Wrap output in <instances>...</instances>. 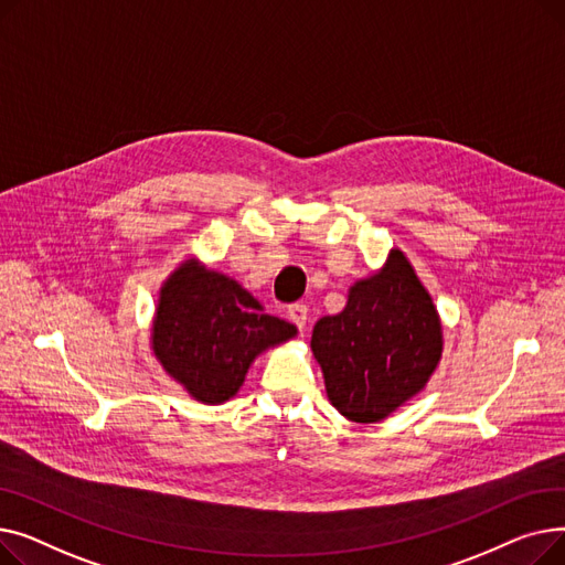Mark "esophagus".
<instances>
[{
    "instance_id": "obj_1",
    "label": "esophagus",
    "mask_w": 565,
    "mask_h": 565,
    "mask_svg": "<svg viewBox=\"0 0 565 565\" xmlns=\"http://www.w3.org/2000/svg\"><path fill=\"white\" fill-rule=\"evenodd\" d=\"M307 305H290L288 307V318L295 322V324H298V330L302 332L305 330V324H307Z\"/></svg>"
}]
</instances>
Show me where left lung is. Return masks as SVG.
<instances>
[{"mask_svg": "<svg viewBox=\"0 0 565 565\" xmlns=\"http://www.w3.org/2000/svg\"><path fill=\"white\" fill-rule=\"evenodd\" d=\"M433 298L401 249L375 275L350 286L348 305L311 334L330 403L354 424L387 419L417 396L441 360Z\"/></svg>", "mask_w": 565, "mask_h": 565, "instance_id": "obj_1", "label": "left lung"}]
</instances>
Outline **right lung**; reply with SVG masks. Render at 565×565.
<instances>
[{"label":"right lung","mask_w":565,"mask_h":565,"mask_svg":"<svg viewBox=\"0 0 565 565\" xmlns=\"http://www.w3.org/2000/svg\"><path fill=\"white\" fill-rule=\"evenodd\" d=\"M295 334V324L265 313L235 279L185 260L162 284L151 343L167 375L194 401L220 405L243 387L260 352Z\"/></svg>","instance_id":"obj_1"}]
</instances>
